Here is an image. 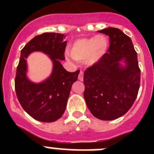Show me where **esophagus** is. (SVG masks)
<instances>
[{"label": "esophagus", "instance_id": "34e87169", "mask_svg": "<svg viewBox=\"0 0 154 154\" xmlns=\"http://www.w3.org/2000/svg\"><path fill=\"white\" fill-rule=\"evenodd\" d=\"M78 79L79 80H80V81H83V71H80V74H79V76H78Z\"/></svg>", "mask_w": 154, "mask_h": 154}]
</instances>
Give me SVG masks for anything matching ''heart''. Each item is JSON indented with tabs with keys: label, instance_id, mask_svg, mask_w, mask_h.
<instances>
[{
	"label": "heart",
	"instance_id": "heart-1",
	"mask_svg": "<svg viewBox=\"0 0 154 154\" xmlns=\"http://www.w3.org/2000/svg\"><path fill=\"white\" fill-rule=\"evenodd\" d=\"M108 46V39L104 35L80 38L71 43L70 53H66V57L71 60L84 61L86 64L92 66L103 58Z\"/></svg>",
	"mask_w": 154,
	"mask_h": 154
}]
</instances>
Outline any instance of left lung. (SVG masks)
<instances>
[{
  "label": "left lung",
  "mask_w": 154,
  "mask_h": 154,
  "mask_svg": "<svg viewBox=\"0 0 154 154\" xmlns=\"http://www.w3.org/2000/svg\"><path fill=\"white\" fill-rule=\"evenodd\" d=\"M98 32L108 35L110 45L103 58L85 71L83 95L94 117L111 121L124 116L133 106L140 86L141 71L130 37L114 27ZM122 61L125 66L120 65Z\"/></svg>",
  "instance_id": "obj_1"
}]
</instances>
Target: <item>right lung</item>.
Wrapping results in <instances>:
<instances>
[{"instance_id":"add662e5","label":"right lung","mask_w":154,"mask_h":154,"mask_svg":"<svg viewBox=\"0 0 154 154\" xmlns=\"http://www.w3.org/2000/svg\"><path fill=\"white\" fill-rule=\"evenodd\" d=\"M66 35L56 32H45L34 37L21 51L17 67L15 88L22 108L34 119L53 122L63 116L71 86L78 78L80 71L68 72L60 61L65 60ZM34 51H41L52 60L53 71L47 80L40 84L31 82L26 77V59Z\"/></svg>"}]
</instances>
